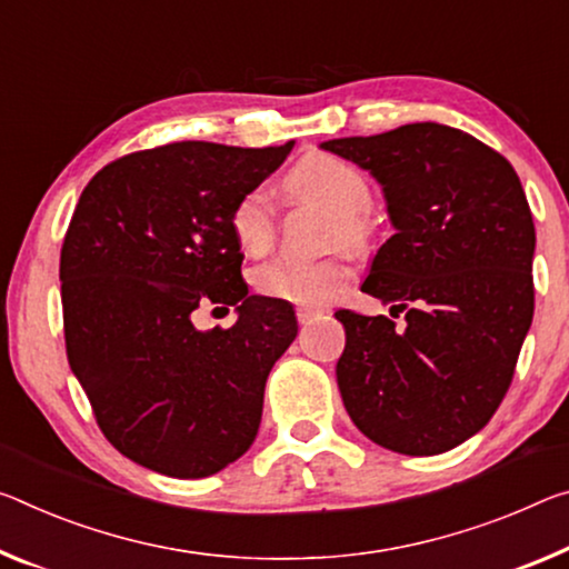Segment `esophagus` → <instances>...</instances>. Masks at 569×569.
<instances>
[{
    "label": "esophagus",
    "mask_w": 569,
    "mask_h": 569,
    "mask_svg": "<svg viewBox=\"0 0 569 569\" xmlns=\"http://www.w3.org/2000/svg\"><path fill=\"white\" fill-rule=\"evenodd\" d=\"M319 309H309V306H301V309H296V319H299V323H311L313 319L319 317Z\"/></svg>",
    "instance_id": "34e87169"
}]
</instances>
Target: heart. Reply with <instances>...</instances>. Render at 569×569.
Segmentation results:
<instances>
[{
    "mask_svg": "<svg viewBox=\"0 0 569 569\" xmlns=\"http://www.w3.org/2000/svg\"><path fill=\"white\" fill-rule=\"evenodd\" d=\"M288 194L296 200H317L337 212V236L359 246L369 236L367 207L372 202L362 171L329 154L303 159L286 179ZM276 207L263 187L250 189L230 212V230L248 256H263L276 238ZM349 266L341 258L303 260L293 256L273 258L256 268L252 286L260 296L299 306H327L345 291Z\"/></svg>",
    "mask_w": 569,
    "mask_h": 569,
    "instance_id": "1",
    "label": "heart"
}]
</instances>
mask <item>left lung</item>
I'll list each match as a JSON object with an SVG mask.
<instances>
[{
    "instance_id": "8db88e82",
    "label": "left lung",
    "mask_w": 569,
    "mask_h": 569,
    "mask_svg": "<svg viewBox=\"0 0 569 569\" xmlns=\"http://www.w3.org/2000/svg\"><path fill=\"white\" fill-rule=\"evenodd\" d=\"M382 187L392 236L362 291L405 311L333 313L347 331L337 385L355 426L387 450L438 456L476 436L507 395L535 317V222L499 151L443 123L321 143Z\"/></svg>"
}]
</instances>
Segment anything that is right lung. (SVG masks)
<instances>
[{
  "mask_svg": "<svg viewBox=\"0 0 569 569\" xmlns=\"http://www.w3.org/2000/svg\"><path fill=\"white\" fill-rule=\"evenodd\" d=\"M296 141H177L90 179L60 250L66 349L103 436L133 463L204 479L258 436L270 369L299 333L293 306L250 296L230 212ZM236 305L200 332V305Z\"/></svg>",
  "mask_w": 569,
  "mask_h": 569,
  "instance_id": "obj_1",
  "label": "right lung"
}]
</instances>
